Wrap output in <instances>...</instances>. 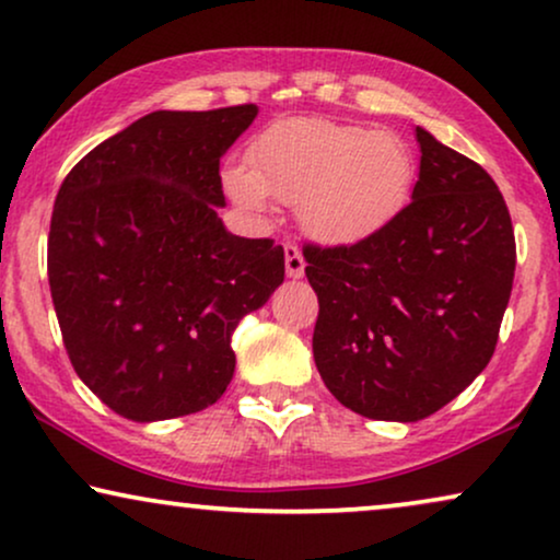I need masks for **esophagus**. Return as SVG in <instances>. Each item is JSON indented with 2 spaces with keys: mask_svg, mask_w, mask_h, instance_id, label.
I'll return each instance as SVG.
<instances>
[{
  "mask_svg": "<svg viewBox=\"0 0 560 560\" xmlns=\"http://www.w3.org/2000/svg\"><path fill=\"white\" fill-rule=\"evenodd\" d=\"M284 258H287V276L289 279H302L304 276V258L302 250L294 243L284 245Z\"/></svg>",
  "mask_w": 560,
  "mask_h": 560,
  "instance_id": "1",
  "label": "esophagus"
}]
</instances>
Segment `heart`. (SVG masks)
I'll list each match as a JSON object with an SVG mask.
<instances>
[{"mask_svg": "<svg viewBox=\"0 0 560 560\" xmlns=\"http://www.w3.org/2000/svg\"><path fill=\"white\" fill-rule=\"evenodd\" d=\"M417 182L409 143L392 130L284 119L266 128L248 151V168H230L225 186L245 210L268 202L300 210L304 233L325 245L374 237L405 212Z\"/></svg>", "mask_w": 560, "mask_h": 560, "instance_id": "heart-1", "label": "heart"}]
</instances>
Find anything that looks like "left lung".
I'll list each match as a JSON object with an SVG mask.
<instances>
[{
  "label": "left lung",
  "instance_id": "1",
  "mask_svg": "<svg viewBox=\"0 0 560 560\" xmlns=\"http://www.w3.org/2000/svg\"><path fill=\"white\" fill-rule=\"evenodd\" d=\"M415 136L420 178L389 228L353 245H304L317 371L371 420H424L487 369L517 264L494 178L428 130Z\"/></svg>",
  "mask_w": 560,
  "mask_h": 560
}]
</instances>
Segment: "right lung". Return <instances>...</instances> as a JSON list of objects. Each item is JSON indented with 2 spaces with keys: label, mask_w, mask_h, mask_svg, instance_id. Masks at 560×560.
I'll list each match as a JSON object with an SVG mask.
<instances>
[{
  "label": "right lung",
  "mask_w": 560,
  "mask_h": 560,
  "mask_svg": "<svg viewBox=\"0 0 560 560\" xmlns=\"http://www.w3.org/2000/svg\"><path fill=\"white\" fill-rule=\"evenodd\" d=\"M256 104L159 109L89 151L58 189L48 281L66 353L112 412H199L235 371L230 340L284 281V248L228 233L220 159Z\"/></svg>",
  "instance_id": "add662e5"
}]
</instances>
